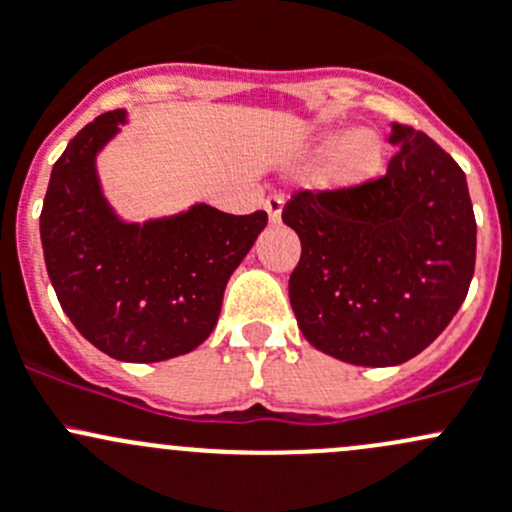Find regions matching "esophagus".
I'll return each instance as SVG.
<instances>
[{
    "label": "esophagus",
    "instance_id": "obj_1",
    "mask_svg": "<svg viewBox=\"0 0 512 512\" xmlns=\"http://www.w3.org/2000/svg\"><path fill=\"white\" fill-rule=\"evenodd\" d=\"M263 207H266L268 217H271V221H278L281 219V212H283V194H271V197L263 202Z\"/></svg>",
    "mask_w": 512,
    "mask_h": 512
}]
</instances>
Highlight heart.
<instances>
[{"label": "heart", "instance_id": "b5f03b06", "mask_svg": "<svg viewBox=\"0 0 512 512\" xmlns=\"http://www.w3.org/2000/svg\"><path fill=\"white\" fill-rule=\"evenodd\" d=\"M320 152L328 155L323 179L330 187H357L382 167V142L370 130L330 135Z\"/></svg>", "mask_w": 512, "mask_h": 512}]
</instances>
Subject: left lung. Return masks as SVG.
<instances>
[{
    "instance_id": "1",
    "label": "left lung",
    "mask_w": 512,
    "mask_h": 512,
    "mask_svg": "<svg viewBox=\"0 0 512 512\" xmlns=\"http://www.w3.org/2000/svg\"><path fill=\"white\" fill-rule=\"evenodd\" d=\"M397 155L357 187L300 189L283 221L300 236L288 281L305 340L362 367L402 365L466 300L476 217L466 175L421 130L392 123Z\"/></svg>"
}]
</instances>
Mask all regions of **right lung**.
<instances>
[{"mask_svg":"<svg viewBox=\"0 0 512 512\" xmlns=\"http://www.w3.org/2000/svg\"><path fill=\"white\" fill-rule=\"evenodd\" d=\"M125 120L98 115L51 170L41 209L46 271L78 333L123 362H160L202 345L224 288L268 214L197 204L177 217L123 224L98 187L96 152Z\"/></svg>","mask_w":512,"mask_h":512,"instance_id":"right-lung-1","label":"right lung"}]
</instances>
